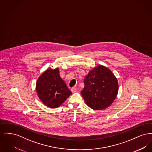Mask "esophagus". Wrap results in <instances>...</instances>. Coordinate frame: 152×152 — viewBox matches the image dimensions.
Returning <instances> with one entry per match:
<instances>
[{"label": "esophagus", "instance_id": "1", "mask_svg": "<svg viewBox=\"0 0 152 152\" xmlns=\"http://www.w3.org/2000/svg\"><path fill=\"white\" fill-rule=\"evenodd\" d=\"M71 91H72V93H75V92H76L77 91V89L76 88H72L71 89Z\"/></svg>", "mask_w": 152, "mask_h": 152}]
</instances>
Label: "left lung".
I'll return each instance as SVG.
<instances>
[{
	"label": "left lung",
	"mask_w": 152,
	"mask_h": 152,
	"mask_svg": "<svg viewBox=\"0 0 152 152\" xmlns=\"http://www.w3.org/2000/svg\"><path fill=\"white\" fill-rule=\"evenodd\" d=\"M81 92L87 105L94 110L108 108L115 100L118 91V81L107 67L98 65L90 71L84 80Z\"/></svg>",
	"instance_id": "8db88e82"
}]
</instances>
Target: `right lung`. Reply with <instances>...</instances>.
<instances>
[{"mask_svg": "<svg viewBox=\"0 0 152 152\" xmlns=\"http://www.w3.org/2000/svg\"><path fill=\"white\" fill-rule=\"evenodd\" d=\"M36 90L40 100L51 108L60 106L72 94L60 77L58 68L48 69L39 76L36 82Z\"/></svg>", "mask_w": 152, "mask_h": 152, "instance_id": "obj_1", "label": "right lung"}]
</instances>
